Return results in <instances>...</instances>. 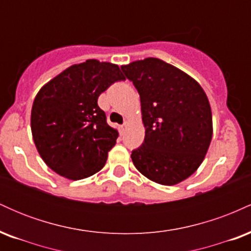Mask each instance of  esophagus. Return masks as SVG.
Masks as SVG:
<instances>
[{
  "instance_id": "1",
  "label": "esophagus",
  "mask_w": 251,
  "mask_h": 251,
  "mask_svg": "<svg viewBox=\"0 0 251 251\" xmlns=\"http://www.w3.org/2000/svg\"><path fill=\"white\" fill-rule=\"evenodd\" d=\"M127 124H128L127 122H125L122 126H120V133H123V132L125 131V128H126V126H127Z\"/></svg>"
}]
</instances>
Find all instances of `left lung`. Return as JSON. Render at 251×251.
<instances>
[{
    "label": "left lung",
    "mask_w": 251,
    "mask_h": 251,
    "mask_svg": "<svg viewBox=\"0 0 251 251\" xmlns=\"http://www.w3.org/2000/svg\"><path fill=\"white\" fill-rule=\"evenodd\" d=\"M140 96L145 139L131 158L140 174L163 185L190 177L212 137L208 97L196 80L155 57L122 66Z\"/></svg>",
    "instance_id": "1"
}]
</instances>
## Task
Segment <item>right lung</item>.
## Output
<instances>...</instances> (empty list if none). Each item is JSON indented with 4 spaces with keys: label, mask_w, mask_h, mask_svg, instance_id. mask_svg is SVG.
<instances>
[{
    "label": "right lung",
    "mask_w": 251,
    "mask_h": 251,
    "mask_svg": "<svg viewBox=\"0 0 251 251\" xmlns=\"http://www.w3.org/2000/svg\"><path fill=\"white\" fill-rule=\"evenodd\" d=\"M125 80L117 65L87 60L71 66L40 89L31 107V133L45 163L68 179H82L105 165L118 131L98 98Z\"/></svg>",
    "instance_id": "1"
}]
</instances>
